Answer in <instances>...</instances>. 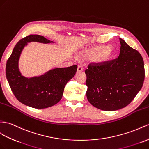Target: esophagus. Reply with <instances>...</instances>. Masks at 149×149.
I'll return each mask as SVG.
<instances>
[{
	"instance_id": "esophagus-1",
	"label": "esophagus",
	"mask_w": 149,
	"mask_h": 149,
	"mask_svg": "<svg viewBox=\"0 0 149 149\" xmlns=\"http://www.w3.org/2000/svg\"><path fill=\"white\" fill-rule=\"evenodd\" d=\"M83 71V67L81 65H78L77 67V72H82Z\"/></svg>"
}]
</instances>
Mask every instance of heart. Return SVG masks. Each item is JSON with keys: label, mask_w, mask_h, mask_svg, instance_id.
I'll use <instances>...</instances> for the list:
<instances>
[{"label": "heart", "mask_w": 149, "mask_h": 149, "mask_svg": "<svg viewBox=\"0 0 149 149\" xmlns=\"http://www.w3.org/2000/svg\"><path fill=\"white\" fill-rule=\"evenodd\" d=\"M86 55L89 56H94L95 62L100 63L108 62L112 58L113 50L108 46H97L93 47L85 52Z\"/></svg>", "instance_id": "heart-1"}]
</instances>
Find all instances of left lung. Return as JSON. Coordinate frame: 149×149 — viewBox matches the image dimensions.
<instances>
[{
	"label": "left lung",
	"mask_w": 149,
	"mask_h": 149,
	"mask_svg": "<svg viewBox=\"0 0 149 149\" xmlns=\"http://www.w3.org/2000/svg\"><path fill=\"white\" fill-rule=\"evenodd\" d=\"M120 41L118 58L104 63H90L85 70L87 100L104 111H115L128 105L144 81L142 55L121 38Z\"/></svg>",
	"instance_id": "obj_1"
}]
</instances>
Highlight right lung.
<instances>
[{"mask_svg":"<svg viewBox=\"0 0 149 149\" xmlns=\"http://www.w3.org/2000/svg\"><path fill=\"white\" fill-rule=\"evenodd\" d=\"M31 41L53 42L38 35H30L19 41L7 61L6 77L15 97L21 103L36 109L51 107L61 100L64 87L75 75L77 66L54 68L39 77H24L19 70V59L22 49Z\"/></svg>","mask_w":149,"mask_h":149,"instance_id":"obj_1","label":"right lung"}]
</instances>
